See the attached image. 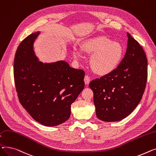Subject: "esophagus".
<instances>
[{
	"instance_id": "1",
	"label": "esophagus",
	"mask_w": 156,
	"mask_h": 156,
	"mask_svg": "<svg viewBox=\"0 0 156 156\" xmlns=\"http://www.w3.org/2000/svg\"><path fill=\"white\" fill-rule=\"evenodd\" d=\"M84 80L85 84H86V85H88V84H89V82H90V78H89V76H86L84 77Z\"/></svg>"
}]
</instances>
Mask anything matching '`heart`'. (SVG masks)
Wrapping results in <instances>:
<instances>
[{"mask_svg":"<svg viewBox=\"0 0 156 156\" xmlns=\"http://www.w3.org/2000/svg\"><path fill=\"white\" fill-rule=\"evenodd\" d=\"M82 49L89 55L90 65L93 71L99 75H107L120 65L123 57V48L120 43L113 41L106 36H99L85 40ZM77 47H74L72 55L75 60L84 58V53Z\"/></svg>","mask_w":156,"mask_h":156,"instance_id":"obj_1","label":"heart"}]
</instances>
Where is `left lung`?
I'll return each instance as SVG.
<instances>
[{
  "instance_id": "8db88e82",
  "label": "left lung",
  "mask_w": 156,
  "mask_h": 156,
  "mask_svg": "<svg viewBox=\"0 0 156 156\" xmlns=\"http://www.w3.org/2000/svg\"><path fill=\"white\" fill-rule=\"evenodd\" d=\"M125 57L109 74L89 83L94 93L96 113L99 120L120 121L129 116L140 103L147 79V59L145 52L127 33Z\"/></svg>"
}]
</instances>
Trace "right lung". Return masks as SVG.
<instances>
[{
	"instance_id": "right-lung-1",
	"label": "right lung",
	"mask_w": 156,
	"mask_h": 156,
	"mask_svg": "<svg viewBox=\"0 0 156 156\" xmlns=\"http://www.w3.org/2000/svg\"><path fill=\"white\" fill-rule=\"evenodd\" d=\"M36 31L22 41L14 62V82L20 102L34 120L53 126L67 121L71 105L84 88V72L63 60L43 63L33 44Z\"/></svg>"
}]
</instances>
